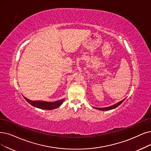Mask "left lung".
<instances>
[{"label": "left lung", "mask_w": 151, "mask_h": 151, "mask_svg": "<svg viewBox=\"0 0 151 151\" xmlns=\"http://www.w3.org/2000/svg\"><path fill=\"white\" fill-rule=\"evenodd\" d=\"M124 100H125V99H123V100L119 101L118 103H117V104H114V105H111V106H110L105 107V108H96V109H97V110H102V111L110 110H112V109H114V108H116V107L118 106L120 104H122L123 103V102L124 101Z\"/></svg>", "instance_id": "obj_1"}]
</instances>
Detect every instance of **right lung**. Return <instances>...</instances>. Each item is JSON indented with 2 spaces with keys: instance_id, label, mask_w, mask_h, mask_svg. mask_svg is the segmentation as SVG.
I'll return each mask as SVG.
<instances>
[{
  "instance_id": "obj_1",
  "label": "right lung",
  "mask_w": 151,
  "mask_h": 151,
  "mask_svg": "<svg viewBox=\"0 0 151 151\" xmlns=\"http://www.w3.org/2000/svg\"><path fill=\"white\" fill-rule=\"evenodd\" d=\"M23 97L26 100L27 102H28V103L30 105H32V106L38 108H41V109L49 110L56 109V108L61 106L63 103V101H64V99L58 100L56 101H54V102H47L44 101H32L28 99L27 98L25 97V96H23Z\"/></svg>"
}]
</instances>
